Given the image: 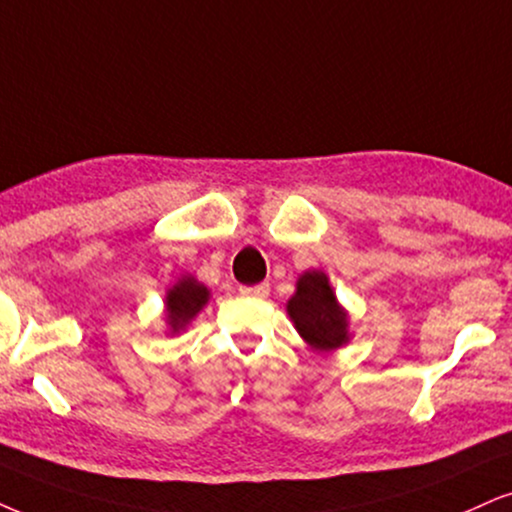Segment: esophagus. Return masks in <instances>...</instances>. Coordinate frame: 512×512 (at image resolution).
Instances as JSON below:
<instances>
[{
	"mask_svg": "<svg viewBox=\"0 0 512 512\" xmlns=\"http://www.w3.org/2000/svg\"><path fill=\"white\" fill-rule=\"evenodd\" d=\"M239 294L249 296V299H266V296L270 294V285H268V282H261V285L239 287Z\"/></svg>",
	"mask_w": 512,
	"mask_h": 512,
	"instance_id": "1",
	"label": "esophagus"
}]
</instances>
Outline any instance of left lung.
Here are the masks:
<instances>
[{"label":"left lung","instance_id":"1","mask_svg":"<svg viewBox=\"0 0 512 512\" xmlns=\"http://www.w3.org/2000/svg\"><path fill=\"white\" fill-rule=\"evenodd\" d=\"M287 311L296 330L313 349H339L346 339V313L334 299L327 275L304 273L296 282V294L289 299Z\"/></svg>","mask_w":512,"mask_h":512}]
</instances>
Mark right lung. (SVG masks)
<instances>
[{
    "label": "right lung",
    "instance_id": "obj_1",
    "mask_svg": "<svg viewBox=\"0 0 512 512\" xmlns=\"http://www.w3.org/2000/svg\"><path fill=\"white\" fill-rule=\"evenodd\" d=\"M208 301V289L199 285L194 277H182V280L170 289L166 296V308H168V325L173 327V332H178L185 327L189 320L197 315Z\"/></svg>",
    "mask_w": 512,
    "mask_h": 512
}]
</instances>
